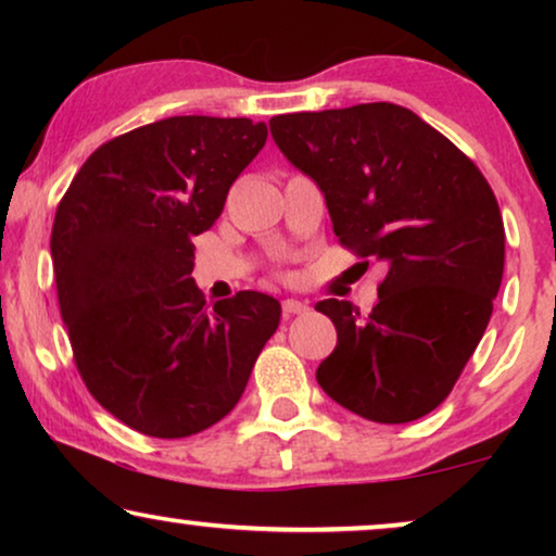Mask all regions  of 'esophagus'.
Returning <instances> with one entry per match:
<instances>
[{"label": "esophagus", "instance_id": "esophagus-1", "mask_svg": "<svg viewBox=\"0 0 556 556\" xmlns=\"http://www.w3.org/2000/svg\"><path fill=\"white\" fill-rule=\"evenodd\" d=\"M283 314H286V316L308 314V303H303V301H299V299H286V301H283Z\"/></svg>", "mask_w": 556, "mask_h": 556}]
</instances>
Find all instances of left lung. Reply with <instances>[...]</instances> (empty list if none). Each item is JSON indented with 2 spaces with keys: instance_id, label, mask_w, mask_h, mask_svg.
<instances>
[{
  "instance_id": "1",
  "label": "left lung",
  "mask_w": 556,
  "mask_h": 556,
  "mask_svg": "<svg viewBox=\"0 0 556 556\" xmlns=\"http://www.w3.org/2000/svg\"><path fill=\"white\" fill-rule=\"evenodd\" d=\"M276 147L316 181L341 245L387 265L379 301L316 303L337 326L321 390L371 422H409L451 394L504 276V219L478 166L409 109L270 118Z\"/></svg>"
}]
</instances>
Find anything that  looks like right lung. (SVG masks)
I'll return each instance as SVG.
<instances>
[{
    "mask_svg": "<svg viewBox=\"0 0 556 556\" xmlns=\"http://www.w3.org/2000/svg\"><path fill=\"white\" fill-rule=\"evenodd\" d=\"M250 118L172 116L88 156L58 204V303L90 394L128 428L187 438L223 420L280 324L273 295L204 306L194 238L265 147Z\"/></svg>",
    "mask_w": 556,
    "mask_h": 556,
    "instance_id": "add662e5",
    "label": "right lung"
}]
</instances>
